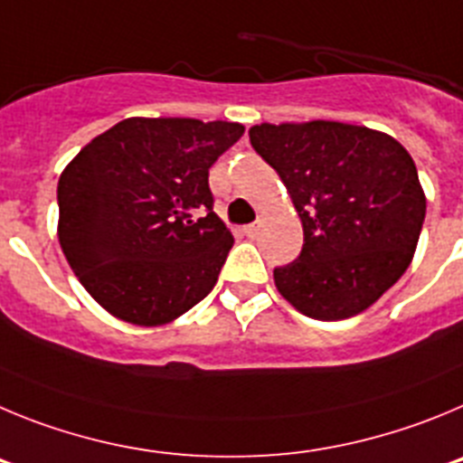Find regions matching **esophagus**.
<instances>
[{
    "label": "esophagus",
    "instance_id": "1",
    "mask_svg": "<svg viewBox=\"0 0 463 463\" xmlns=\"http://www.w3.org/2000/svg\"><path fill=\"white\" fill-rule=\"evenodd\" d=\"M241 232H244L247 237H256L258 232H260V226H258V223H249V226L241 228Z\"/></svg>",
    "mask_w": 463,
    "mask_h": 463
}]
</instances>
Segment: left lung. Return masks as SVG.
<instances>
[{"instance_id": "8db88e82", "label": "left lung", "mask_w": 463, "mask_h": 463, "mask_svg": "<svg viewBox=\"0 0 463 463\" xmlns=\"http://www.w3.org/2000/svg\"><path fill=\"white\" fill-rule=\"evenodd\" d=\"M253 149L299 214L302 253L274 269L299 314L344 320L369 309L413 260L427 198L402 143L344 122L258 124Z\"/></svg>"}]
</instances>
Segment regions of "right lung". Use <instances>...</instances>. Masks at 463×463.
Segmentation results:
<instances>
[{"label":"right lung","mask_w":463,"mask_h":463,"mask_svg":"<svg viewBox=\"0 0 463 463\" xmlns=\"http://www.w3.org/2000/svg\"><path fill=\"white\" fill-rule=\"evenodd\" d=\"M241 133L237 122L128 118L66 165L57 237L108 314L156 327L210 295L232 235L212 210L207 177Z\"/></svg>","instance_id":"right-lung-1"}]
</instances>
